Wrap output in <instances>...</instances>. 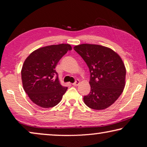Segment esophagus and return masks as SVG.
I'll return each instance as SVG.
<instances>
[{
  "label": "esophagus",
  "mask_w": 147,
  "mask_h": 147,
  "mask_svg": "<svg viewBox=\"0 0 147 147\" xmlns=\"http://www.w3.org/2000/svg\"><path fill=\"white\" fill-rule=\"evenodd\" d=\"M80 83V80H76L75 82L73 84V85L74 86H77L79 85Z\"/></svg>",
  "instance_id": "1"
}]
</instances>
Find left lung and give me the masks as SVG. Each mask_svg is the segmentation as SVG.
<instances>
[{"mask_svg":"<svg viewBox=\"0 0 147 147\" xmlns=\"http://www.w3.org/2000/svg\"><path fill=\"white\" fill-rule=\"evenodd\" d=\"M90 71L91 91L84 96L86 106L96 110L106 109L117 100L125 86L126 68L119 54L108 47L94 44L74 47Z\"/></svg>","mask_w":147,"mask_h":147,"instance_id":"left-lung-1","label":"left lung"}]
</instances>
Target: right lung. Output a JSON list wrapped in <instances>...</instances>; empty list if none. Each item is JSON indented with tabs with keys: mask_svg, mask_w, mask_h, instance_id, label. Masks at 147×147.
<instances>
[{
	"mask_svg": "<svg viewBox=\"0 0 147 147\" xmlns=\"http://www.w3.org/2000/svg\"><path fill=\"white\" fill-rule=\"evenodd\" d=\"M71 50L69 44L46 46L33 51L25 59L21 69L23 89L36 105L49 108L61 101L67 88L61 85L55 67Z\"/></svg>",
	"mask_w": 147,
	"mask_h": 147,
	"instance_id": "1",
	"label": "right lung"
}]
</instances>
